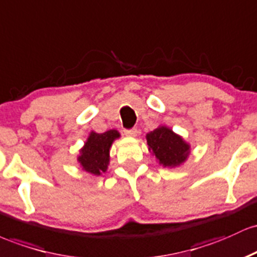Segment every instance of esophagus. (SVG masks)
Instances as JSON below:
<instances>
[{
  "instance_id": "obj_1",
  "label": "esophagus",
  "mask_w": 257,
  "mask_h": 257,
  "mask_svg": "<svg viewBox=\"0 0 257 257\" xmlns=\"http://www.w3.org/2000/svg\"><path fill=\"white\" fill-rule=\"evenodd\" d=\"M125 134L130 137H136L138 131H137V128H130V130H125Z\"/></svg>"
}]
</instances>
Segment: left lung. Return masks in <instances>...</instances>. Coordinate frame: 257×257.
Returning <instances> with one entry per match:
<instances>
[{"instance_id": "8db88e82", "label": "left lung", "mask_w": 257, "mask_h": 257, "mask_svg": "<svg viewBox=\"0 0 257 257\" xmlns=\"http://www.w3.org/2000/svg\"><path fill=\"white\" fill-rule=\"evenodd\" d=\"M147 144L159 164L165 167L181 165L189 155V144L165 126L147 135Z\"/></svg>"}]
</instances>
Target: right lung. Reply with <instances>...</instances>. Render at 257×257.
Instances as JSON below:
<instances>
[{
    "label": "right lung",
    "instance_id": "1",
    "mask_svg": "<svg viewBox=\"0 0 257 257\" xmlns=\"http://www.w3.org/2000/svg\"><path fill=\"white\" fill-rule=\"evenodd\" d=\"M120 137L116 130H109L104 134L91 132L87 142L80 151L81 155L77 158L85 171L92 175H100L105 172L109 164V149L114 140Z\"/></svg>",
    "mask_w": 257,
    "mask_h": 257
}]
</instances>
